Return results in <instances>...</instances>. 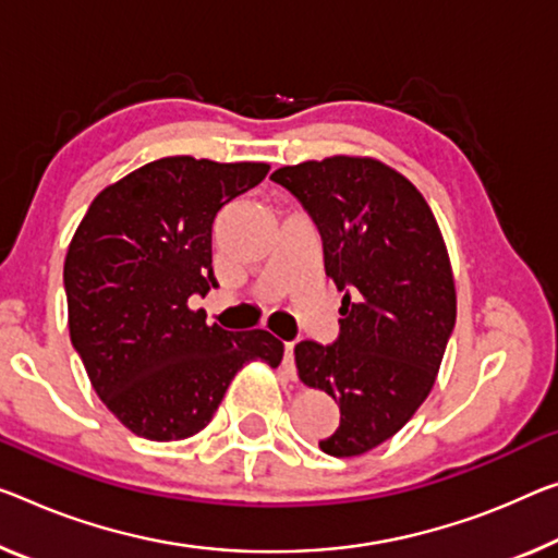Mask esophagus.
<instances>
[{"label":"esophagus","instance_id":"1","mask_svg":"<svg viewBox=\"0 0 558 558\" xmlns=\"http://www.w3.org/2000/svg\"><path fill=\"white\" fill-rule=\"evenodd\" d=\"M281 368H284V374L294 379L296 376V368H294V341H287L284 344V359H281Z\"/></svg>","mask_w":558,"mask_h":558}]
</instances>
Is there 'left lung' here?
I'll return each instance as SVG.
<instances>
[{"label": "left lung", "mask_w": 558, "mask_h": 558, "mask_svg": "<svg viewBox=\"0 0 558 558\" xmlns=\"http://www.w3.org/2000/svg\"><path fill=\"white\" fill-rule=\"evenodd\" d=\"M322 234L341 299L339 339L299 341V379L339 401L329 457H359L404 426L432 391L457 322L447 244L426 199L372 157H327L271 174Z\"/></svg>", "instance_id": "obj_1"}]
</instances>
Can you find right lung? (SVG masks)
<instances>
[{
    "label": "right lung",
    "instance_id": "right-lung-1",
    "mask_svg": "<svg viewBox=\"0 0 558 558\" xmlns=\"http://www.w3.org/2000/svg\"><path fill=\"white\" fill-rule=\"evenodd\" d=\"M267 171L264 161H149L94 196L74 231L64 259L72 344L97 397L142 439L199 434L239 368L284 356L269 331H227L186 304L217 287L219 209Z\"/></svg>",
    "mask_w": 558,
    "mask_h": 558
}]
</instances>
